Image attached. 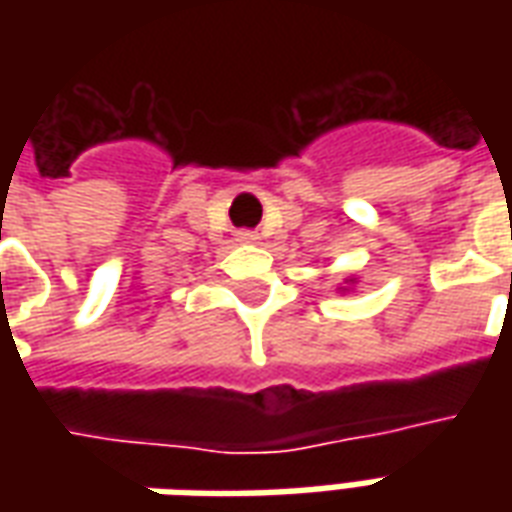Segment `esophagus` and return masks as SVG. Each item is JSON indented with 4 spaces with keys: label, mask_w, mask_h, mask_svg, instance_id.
Instances as JSON below:
<instances>
[{
    "label": "esophagus",
    "mask_w": 512,
    "mask_h": 512,
    "mask_svg": "<svg viewBox=\"0 0 512 512\" xmlns=\"http://www.w3.org/2000/svg\"><path fill=\"white\" fill-rule=\"evenodd\" d=\"M257 238H260V235H257L255 230H241V233H238V241H244V244H255Z\"/></svg>",
    "instance_id": "1"
}]
</instances>
